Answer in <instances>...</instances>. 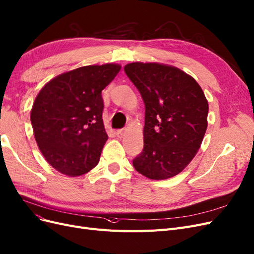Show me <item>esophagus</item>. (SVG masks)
<instances>
[{
    "mask_svg": "<svg viewBox=\"0 0 254 254\" xmlns=\"http://www.w3.org/2000/svg\"><path fill=\"white\" fill-rule=\"evenodd\" d=\"M126 133H127V129H126V128H120V129H117V132H116V134H117V136H118L119 138L124 137V136L126 135Z\"/></svg>",
    "mask_w": 254,
    "mask_h": 254,
    "instance_id": "34e87169",
    "label": "esophagus"
}]
</instances>
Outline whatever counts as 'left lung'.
<instances>
[{"label":"left lung","mask_w":254,"mask_h":254,"mask_svg":"<svg viewBox=\"0 0 254 254\" xmlns=\"http://www.w3.org/2000/svg\"><path fill=\"white\" fill-rule=\"evenodd\" d=\"M125 72L145 106L144 146L133 165L149 179H168L181 173L201 146L207 99L198 82L172 65L132 63Z\"/></svg>","instance_id":"left-lung-1"}]
</instances>
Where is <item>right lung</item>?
I'll use <instances>...</instances> for the list:
<instances>
[{
    "label": "right lung",
    "instance_id": "right-lung-1",
    "mask_svg": "<svg viewBox=\"0 0 254 254\" xmlns=\"http://www.w3.org/2000/svg\"><path fill=\"white\" fill-rule=\"evenodd\" d=\"M117 64L86 65L47 82L31 110L34 137L53 168L70 177L90 172L108 140L101 91L115 78Z\"/></svg>",
    "mask_w": 254,
    "mask_h": 254
}]
</instances>
